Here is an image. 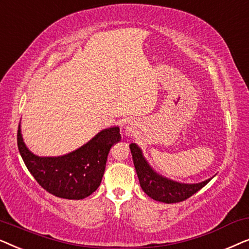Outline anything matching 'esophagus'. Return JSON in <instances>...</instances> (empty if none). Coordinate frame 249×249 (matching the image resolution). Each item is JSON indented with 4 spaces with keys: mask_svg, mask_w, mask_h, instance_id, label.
Returning a JSON list of instances; mask_svg holds the SVG:
<instances>
[{
    "mask_svg": "<svg viewBox=\"0 0 249 249\" xmlns=\"http://www.w3.org/2000/svg\"><path fill=\"white\" fill-rule=\"evenodd\" d=\"M136 132H137V127L134 124H128L127 127H125V134L128 136H135Z\"/></svg>",
    "mask_w": 249,
    "mask_h": 249,
    "instance_id": "obj_1",
    "label": "esophagus"
}]
</instances>
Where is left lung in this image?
I'll use <instances>...</instances> for the list:
<instances>
[{"mask_svg": "<svg viewBox=\"0 0 249 249\" xmlns=\"http://www.w3.org/2000/svg\"><path fill=\"white\" fill-rule=\"evenodd\" d=\"M129 146H130L134 165L142 189L153 199L168 204L182 202V200H186L189 197H192L199 189H202L211 180L209 179L200 183L188 185V183H179L163 178V177L159 176L158 173L153 171L148 163L146 162L144 156H142L141 148L137 145L132 142Z\"/></svg>", "mask_w": 249, "mask_h": 249, "instance_id": "obj_1", "label": "left lung"}]
</instances>
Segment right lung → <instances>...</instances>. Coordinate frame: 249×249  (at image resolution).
<instances>
[{"mask_svg": "<svg viewBox=\"0 0 249 249\" xmlns=\"http://www.w3.org/2000/svg\"><path fill=\"white\" fill-rule=\"evenodd\" d=\"M121 141L120 129H104L70 154L59 158H39L28 151L22 141L20 124L17 142L27 169L46 192L66 199H83L101 185L107 155Z\"/></svg>", "mask_w": 249, "mask_h": 249, "instance_id": "add662e5", "label": "right lung"}]
</instances>
